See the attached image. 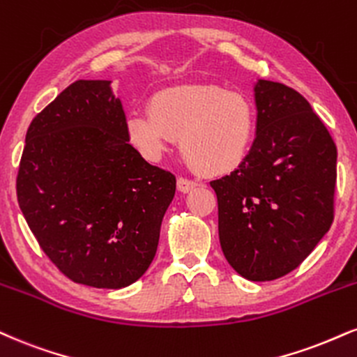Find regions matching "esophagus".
<instances>
[{
  "instance_id": "1",
  "label": "esophagus",
  "mask_w": 357,
  "mask_h": 357,
  "mask_svg": "<svg viewBox=\"0 0 357 357\" xmlns=\"http://www.w3.org/2000/svg\"><path fill=\"white\" fill-rule=\"evenodd\" d=\"M196 186H197L196 181H191V179H186V178H178V191L190 192L191 190H195Z\"/></svg>"
}]
</instances>
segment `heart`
<instances>
[{"instance_id":"heart-1","label":"heart","mask_w":357,"mask_h":357,"mask_svg":"<svg viewBox=\"0 0 357 357\" xmlns=\"http://www.w3.org/2000/svg\"><path fill=\"white\" fill-rule=\"evenodd\" d=\"M252 102L216 84L171 86L154 93L148 111L126 118V136L141 156L158 161L174 141L197 173L222 176L246 161L256 139Z\"/></svg>"}]
</instances>
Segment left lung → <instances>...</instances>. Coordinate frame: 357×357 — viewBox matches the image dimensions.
Listing matches in <instances>:
<instances>
[{"instance_id": "left-lung-1", "label": "left lung", "mask_w": 357, "mask_h": 357, "mask_svg": "<svg viewBox=\"0 0 357 357\" xmlns=\"http://www.w3.org/2000/svg\"><path fill=\"white\" fill-rule=\"evenodd\" d=\"M255 98L249 156L211 188L227 263L249 281H273L294 271L333 225L337 149L293 88L259 79Z\"/></svg>"}]
</instances>
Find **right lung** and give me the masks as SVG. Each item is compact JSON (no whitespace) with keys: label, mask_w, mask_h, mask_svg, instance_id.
Listing matches in <instances>:
<instances>
[{"label":"right lung","mask_w":357,"mask_h":357,"mask_svg":"<svg viewBox=\"0 0 357 357\" xmlns=\"http://www.w3.org/2000/svg\"><path fill=\"white\" fill-rule=\"evenodd\" d=\"M109 84L75 81L34 116L16 195L38 244L64 276L119 289L151 264L176 178L130 144Z\"/></svg>","instance_id":"right-lung-1"}]
</instances>
